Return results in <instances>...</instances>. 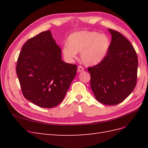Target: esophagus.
<instances>
[{"label": "esophagus", "mask_w": 148, "mask_h": 148, "mask_svg": "<svg viewBox=\"0 0 148 148\" xmlns=\"http://www.w3.org/2000/svg\"><path fill=\"white\" fill-rule=\"evenodd\" d=\"M84 70V69L83 68V67L82 66H78V71H79V72H81V71H83Z\"/></svg>", "instance_id": "34e87169"}]
</instances>
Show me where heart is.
Here are the masks:
<instances>
[{"label":"heart","mask_w":148,"mask_h":148,"mask_svg":"<svg viewBox=\"0 0 148 148\" xmlns=\"http://www.w3.org/2000/svg\"><path fill=\"white\" fill-rule=\"evenodd\" d=\"M110 40L107 35L93 31H82L69 36L68 44L63 47L65 59L72 61L80 52V57L85 64H99L108 53Z\"/></svg>","instance_id":"heart-1"}]
</instances>
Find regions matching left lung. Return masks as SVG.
<instances>
[{
	"label": "left lung",
	"mask_w": 148,
	"mask_h": 148,
	"mask_svg": "<svg viewBox=\"0 0 148 148\" xmlns=\"http://www.w3.org/2000/svg\"><path fill=\"white\" fill-rule=\"evenodd\" d=\"M109 31L112 40L108 53L99 64L88 69L96 99L102 104L116 105L126 99L136 86L138 56L122 34L111 29Z\"/></svg>",
	"instance_id": "obj_1"
}]
</instances>
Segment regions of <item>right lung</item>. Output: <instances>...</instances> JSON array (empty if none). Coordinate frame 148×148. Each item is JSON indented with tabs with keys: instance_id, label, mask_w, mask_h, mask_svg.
Here are the masks:
<instances>
[{
	"instance_id": "1",
	"label": "right lung",
	"mask_w": 148,
	"mask_h": 148,
	"mask_svg": "<svg viewBox=\"0 0 148 148\" xmlns=\"http://www.w3.org/2000/svg\"><path fill=\"white\" fill-rule=\"evenodd\" d=\"M16 71L26 99L39 107L52 108L64 99L77 66L62 60L61 49L48 30L26 42Z\"/></svg>"
}]
</instances>
